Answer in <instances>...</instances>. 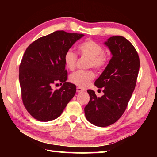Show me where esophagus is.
<instances>
[{"label": "esophagus", "instance_id": "esophagus-1", "mask_svg": "<svg viewBox=\"0 0 157 157\" xmlns=\"http://www.w3.org/2000/svg\"><path fill=\"white\" fill-rule=\"evenodd\" d=\"M76 91H77V93H81V92H84V89L80 88V87H77Z\"/></svg>", "mask_w": 157, "mask_h": 157}]
</instances>
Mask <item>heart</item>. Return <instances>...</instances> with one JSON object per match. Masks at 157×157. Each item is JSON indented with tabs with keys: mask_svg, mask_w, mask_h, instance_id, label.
<instances>
[{
	"mask_svg": "<svg viewBox=\"0 0 157 157\" xmlns=\"http://www.w3.org/2000/svg\"><path fill=\"white\" fill-rule=\"evenodd\" d=\"M78 53L82 57H88L87 66L93 67L96 70H102L107 64L109 55L103 50V48L97 42L91 39H86L81 42L78 47ZM78 60V57L75 52L68 50L63 55V62L68 70L73 71L75 69ZM95 74L92 70L79 71L73 73L70 77V81L80 88L86 87L92 79H94Z\"/></svg>",
	"mask_w": 157,
	"mask_h": 157,
	"instance_id": "heart-1",
	"label": "heart"
}]
</instances>
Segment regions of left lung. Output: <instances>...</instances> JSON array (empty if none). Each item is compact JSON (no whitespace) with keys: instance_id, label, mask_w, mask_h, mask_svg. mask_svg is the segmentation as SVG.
Segmentation results:
<instances>
[{"instance_id":"1","label":"left lung","mask_w":157,"mask_h":157,"mask_svg":"<svg viewBox=\"0 0 157 157\" xmlns=\"http://www.w3.org/2000/svg\"><path fill=\"white\" fill-rule=\"evenodd\" d=\"M105 44L113 57L95 82L98 88H103L104 95L98 98L93 90H88L90 100L84 107L87 121L98 127L111 125L123 115L136 86L140 67L136 50L124 37L111 36Z\"/></svg>"}]
</instances>
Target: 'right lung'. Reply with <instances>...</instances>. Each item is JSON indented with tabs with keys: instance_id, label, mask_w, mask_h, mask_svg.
<instances>
[{
	"instance_id": "add662e5",
	"label": "right lung",
	"mask_w": 157,
	"mask_h": 157,
	"mask_svg": "<svg viewBox=\"0 0 157 157\" xmlns=\"http://www.w3.org/2000/svg\"><path fill=\"white\" fill-rule=\"evenodd\" d=\"M84 36L82 34L55 31L40 37L29 46L19 66V82L23 105L39 121H50L62 114L76 92L75 84L66 82L63 55ZM63 83L59 90L52 84Z\"/></svg>"
}]
</instances>
